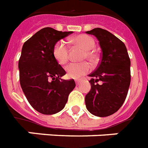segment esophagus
I'll return each instance as SVG.
<instances>
[{
  "label": "esophagus",
  "mask_w": 148,
  "mask_h": 148,
  "mask_svg": "<svg viewBox=\"0 0 148 148\" xmlns=\"http://www.w3.org/2000/svg\"><path fill=\"white\" fill-rule=\"evenodd\" d=\"M76 81L77 85H79V84H80V81Z\"/></svg>",
  "instance_id": "esophagus-1"
}]
</instances>
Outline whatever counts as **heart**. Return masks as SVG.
Wrapping results in <instances>:
<instances>
[{
  "mask_svg": "<svg viewBox=\"0 0 148 148\" xmlns=\"http://www.w3.org/2000/svg\"><path fill=\"white\" fill-rule=\"evenodd\" d=\"M76 45L81 46L85 50L83 59L88 58L90 61H95L96 59L95 53L92 49L95 46V41L90 36L87 34H80L73 39ZM53 55L56 61L59 64H65L68 60V47L66 41L60 40L56 43L53 48ZM67 76L71 78H79L80 77L89 72L90 65L88 62L84 61L81 63H71L65 67Z\"/></svg>",
  "mask_w": 148,
  "mask_h": 148,
  "instance_id": "obj_1",
  "label": "heart"
}]
</instances>
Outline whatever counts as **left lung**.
<instances>
[{
  "label": "left lung",
  "instance_id": "1",
  "mask_svg": "<svg viewBox=\"0 0 148 148\" xmlns=\"http://www.w3.org/2000/svg\"><path fill=\"white\" fill-rule=\"evenodd\" d=\"M86 33L97 38L102 51L98 67L89 74L91 89L85 96L86 108L95 116L108 117L117 112L126 99L131 60L125 45L110 32L97 27Z\"/></svg>",
  "mask_w": 148,
  "mask_h": 148
}]
</instances>
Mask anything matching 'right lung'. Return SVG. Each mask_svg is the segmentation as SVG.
<instances>
[{
    "label": "right lung",
    "mask_w": 148,
    "mask_h": 148,
    "mask_svg": "<svg viewBox=\"0 0 148 148\" xmlns=\"http://www.w3.org/2000/svg\"><path fill=\"white\" fill-rule=\"evenodd\" d=\"M73 33L45 27L24 43L18 62L20 84L34 109L53 114L64 108L75 82L63 80L66 72L53 58V46Z\"/></svg>",
    "instance_id": "add662e5"
}]
</instances>
